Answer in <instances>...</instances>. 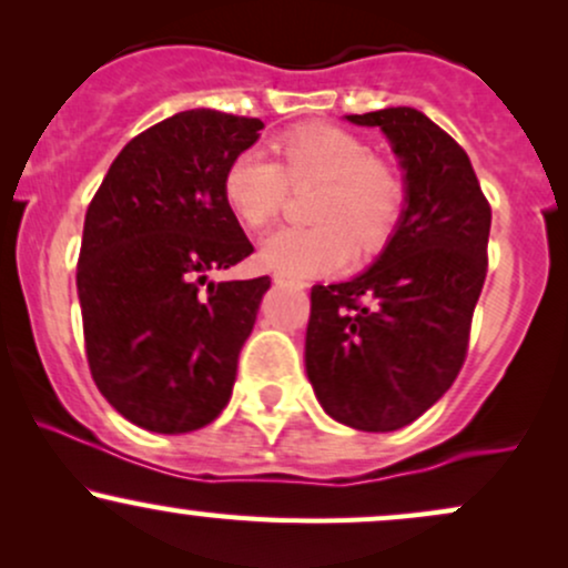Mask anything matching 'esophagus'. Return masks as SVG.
<instances>
[{"instance_id": "1", "label": "esophagus", "mask_w": 568, "mask_h": 568, "mask_svg": "<svg viewBox=\"0 0 568 568\" xmlns=\"http://www.w3.org/2000/svg\"><path fill=\"white\" fill-rule=\"evenodd\" d=\"M275 283L277 285H291V288H304V283H298V280H288L283 275H275Z\"/></svg>"}]
</instances>
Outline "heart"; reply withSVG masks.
I'll use <instances>...</instances> for the list:
<instances>
[{
  "mask_svg": "<svg viewBox=\"0 0 568 568\" xmlns=\"http://www.w3.org/2000/svg\"><path fill=\"white\" fill-rule=\"evenodd\" d=\"M280 163L248 148L222 176L227 209L245 227L262 230L283 211L291 184L320 182L312 197L314 224L280 227L264 237L258 262L283 277L338 272L357 256L378 254L399 227L407 187L394 163L373 155L349 129L312 124L277 140Z\"/></svg>",
  "mask_w": 568,
  "mask_h": 568,
  "instance_id": "b5f03b06",
  "label": "heart"
}]
</instances>
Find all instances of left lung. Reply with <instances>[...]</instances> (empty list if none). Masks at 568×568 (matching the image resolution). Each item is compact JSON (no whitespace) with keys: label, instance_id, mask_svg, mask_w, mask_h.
Returning <instances> with one entry per match:
<instances>
[{"label":"left lung","instance_id":"1","mask_svg":"<svg viewBox=\"0 0 568 568\" xmlns=\"http://www.w3.org/2000/svg\"><path fill=\"white\" fill-rule=\"evenodd\" d=\"M402 159L407 209L365 275L314 285L306 375L325 413L396 432L453 386L487 277L491 209L466 150L415 108L346 115Z\"/></svg>","mask_w":568,"mask_h":568}]
</instances>
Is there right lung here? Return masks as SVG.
<instances>
[{"mask_svg":"<svg viewBox=\"0 0 568 568\" xmlns=\"http://www.w3.org/2000/svg\"><path fill=\"white\" fill-rule=\"evenodd\" d=\"M264 124L182 111L115 155L87 209L77 288L100 394L155 434L203 428L227 407L270 277L209 283L254 254L222 176Z\"/></svg>","mask_w":568,"mask_h":568,"instance_id":"right-lung-1","label":"right lung"}]
</instances>
